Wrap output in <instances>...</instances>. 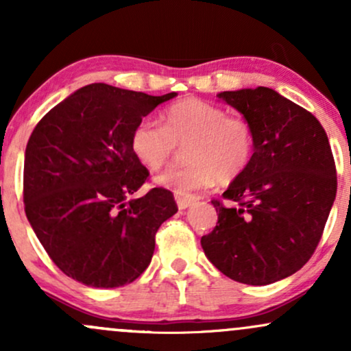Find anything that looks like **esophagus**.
Masks as SVG:
<instances>
[{"label":"esophagus","instance_id":"34e87169","mask_svg":"<svg viewBox=\"0 0 351 351\" xmlns=\"http://www.w3.org/2000/svg\"><path fill=\"white\" fill-rule=\"evenodd\" d=\"M175 199H176V204H178L180 209H186L188 206H191L193 203L196 201V196H191V195H181V193H176L175 195Z\"/></svg>","mask_w":351,"mask_h":351}]
</instances>
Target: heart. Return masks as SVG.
Returning <instances> with one entry per match:
<instances>
[{"mask_svg": "<svg viewBox=\"0 0 351 351\" xmlns=\"http://www.w3.org/2000/svg\"><path fill=\"white\" fill-rule=\"evenodd\" d=\"M132 155L148 171L170 163L184 147L189 163L171 168L156 178L163 188L191 193L213 184H229L244 175L256 153L252 125L239 115L204 100L188 97L171 104L162 114V125L142 120L130 134Z\"/></svg>", "mask_w": 351, "mask_h": 351, "instance_id": "heart-1", "label": "heart"}]
</instances>
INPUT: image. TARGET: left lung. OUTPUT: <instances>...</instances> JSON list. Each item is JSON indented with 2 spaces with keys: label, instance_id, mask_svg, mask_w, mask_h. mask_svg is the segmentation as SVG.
I'll return each mask as SVG.
<instances>
[{
  "label": "left lung",
  "instance_id": "8db88e82",
  "mask_svg": "<svg viewBox=\"0 0 351 351\" xmlns=\"http://www.w3.org/2000/svg\"><path fill=\"white\" fill-rule=\"evenodd\" d=\"M252 125L256 153L247 171L213 199L216 228L203 251L229 279L267 285L307 264L337 195V168L320 122L269 87L221 92Z\"/></svg>",
  "mask_w": 351,
  "mask_h": 351
}]
</instances>
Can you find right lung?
Here are the masks:
<instances>
[{
  "mask_svg": "<svg viewBox=\"0 0 351 351\" xmlns=\"http://www.w3.org/2000/svg\"><path fill=\"white\" fill-rule=\"evenodd\" d=\"M175 95L90 84L36 125L24 156V211L67 277L114 289L150 264L156 231L178 206L165 188L128 201L150 175L128 140L143 117Z\"/></svg>",
  "mask_w": 351,
  "mask_h": 351,
  "instance_id": "right-lung-1",
  "label": "right lung"
}]
</instances>
